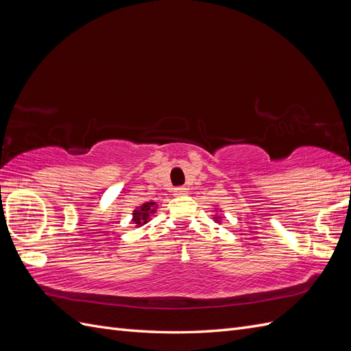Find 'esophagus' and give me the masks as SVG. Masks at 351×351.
I'll list each match as a JSON object with an SVG mask.
<instances>
[{"instance_id": "1", "label": "esophagus", "mask_w": 351, "mask_h": 351, "mask_svg": "<svg viewBox=\"0 0 351 351\" xmlns=\"http://www.w3.org/2000/svg\"><path fill=\"white\" fill-rule=\"evenodd\" d=\"M187 192H189V189L186 186H178L174 189L173 195L174 196H184V195H187Z\"/></svg>"}]
</instances>
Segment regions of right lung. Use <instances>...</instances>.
Masks as SVG:
<instances>
[{"label":"right lung","mask_w":351,"mask_h":351,"mask_svg":"<svg viewBox=\"0 0 351 351\" xmlns=\"http://www.w3.org/2000/svg\"><path fill=\"white\" fill-rule=\"evenodd\" d=\"M155 212V202H146L141 208L133 210V221L137 226H143L149 219V215Z\"/></svg>","instance_id":"obj_1"}]
</instances>
